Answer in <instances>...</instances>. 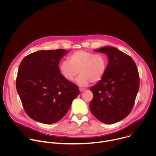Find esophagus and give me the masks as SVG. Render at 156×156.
I'll return each mask as SVG.
<instances>
[{
	"label": "esophagus",
	"instance_id": "esophagus-1",
	"mask_svg": "<svg viewBox=\"0 0 156 156\" xmlns=\"http://www.w3.org/2000/svg\"><path fill=\"white\" fill-rule=\"evenodd\" d=\"M85 90H86V89H84V88H80V92H83Z\"/></svg>",
	"mask_w": 156,
	"mask_h": 156
}]
</instances>
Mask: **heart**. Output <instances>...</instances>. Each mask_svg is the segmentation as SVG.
Segmentation results:
<instances>
[{"label":"heart","mask_w":156,"mask_h":156,"mask_svg":"<svg viewBox=\"0 0 156 156\" xmlns=\"http://www.w3.org/2000/svg\"><path fill=\"white\" fill-rule=\"evenodd\" d=\"M107 57L102 54H95L86 51H77L63 61L60 65L62 76L68 81H73L78 72L76 83L80 86H87L91 81H100L107 66Z\"/></svg>","instance_id":"heart-1"}]
</instances>
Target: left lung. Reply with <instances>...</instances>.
I'll list each match as a JSON object with an SVG mask.
<instances>
[{
  "label": "left lung",
  "mask_w": 156,
  "mask_h": 156,
  "mask_svg": "<svg viewBox=\"0 0 156 156\" xmlns=\"http://www.w3.org/2000/svg\"><path fill=\"white\" fill-rule=\"evenodd\" d=\"M94 51L106 54L108 62L103 78L90 88L93 99L90 108L101 122L113 124L125 119L134 105L140 87L138 71L132 58L115 48Z\"/></svg>",
  "instance_id": "1"
}]
</instances>
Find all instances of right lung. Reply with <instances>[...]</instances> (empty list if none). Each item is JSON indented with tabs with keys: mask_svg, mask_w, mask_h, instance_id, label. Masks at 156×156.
Masks as SVG:
<instances>
[{
	"mask_svg": "<svg viewBox=\"0 0 156 156\" xmlns=\"http://www.w3.org/2000/svg\"><path fill=\"white\" fill-rule=\"evenodd\" d=\"M64 49L39 51L21 60L16 86L27 115L38 122L60 120L79 94L78 87L60 73L58 63Z\"/></svg>",
	"mask_w": 156,
	"mask_h": 156,
	"instance_id": "1",
	"label": "right lung"
}]
</instances>
